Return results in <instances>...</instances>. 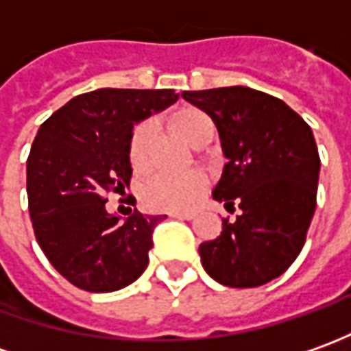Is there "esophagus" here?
I'll list each match as a JSON object with an SVG mask.
<instances>
[{
  "instance_id": "esophagus-1",
  "label": "esophagus",
  "mask_w": 351,
  "mask_h": 351,
  "mask_svg": "<svg viewBox=\"0 0 351 351\" xmlns=\"http://www.w3.org/2000/svg\"><path fill=\"white\" fill-rule=\"evenodd\" d=\"M171 218H178V220H193L195 213H170Z\"/></svg>"
}]
</instances>
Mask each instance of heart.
<instances>
[{
    "label": "heart",
    "mask_w": 351,
    "mask_h": 351,
    "mask_svg": "<svg viewBox=\"0 0 351 351\" xmlns=\"http://www.w3.org/2000/svg\"><path fill=\"white\" fill-rule=\"evenodd\" d=\"M170 125L193 147L203 138L214 137V123L208 115L197 108H181L168 117ZM152 137V123L143 121L133 129L129 138V162L135 171L147 168L148 145ZM208 185L206 173L201 170L162 173L145 187V203L162 210H189L193 208Z\"/></svg>",
    "instance_id": "heart-1"
}]
</instances>
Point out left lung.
Masks as SVG:
<instances>
[{
  "label": "left lung",
  "instance_id": "1",
  "mask_svg": "<svg viewBox=\"0 0 351 351\" xmlns=\"http://www.w3.org/2000/svg\"><path fill=\"white\" fill-rule=\"evenodd\" d=\"M181 96L210 115L228 158L213 197L241 210L199 245L204 270L230 288L278 278L303 249L317 206L321 158L311 127L280 98L249 86Z\"/></svg>",
  "mask_w": 351,
  "mask_h": 351
}]
</instances>
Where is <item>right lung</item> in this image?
<instances>
[{
	"label": "right lung",
	"mask_w": 351,
	"mask_h": 351,
	"mask_svg": "<svg viewBox=\"0 0 351 351\" xmlns=\"http://www.w3.org/2000/svg\"><path fill=\"white\" fill-rule=\"evenodd\" d=\"M171 88H98L40 125L27 160L28 213L51 267L81 290H121L145 272L152 232L166 216L135 208L121 222L108 195L131 181L133 125L171 106Z\"/></svg>",
	"instance_id": "obj_1"
}]
</instances>
